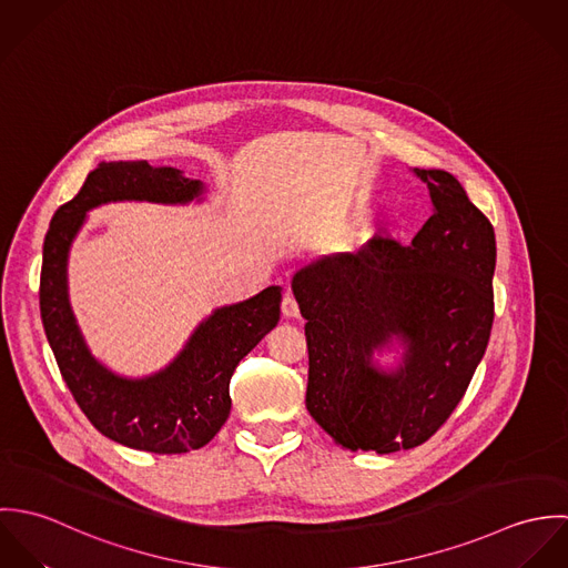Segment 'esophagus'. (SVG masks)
<instances>
[{"mask_svg": "<svg viewBox=\"0 0 568 568\" xmlns=\"http://www.w3.org/2000/svg\"><path fill=\"white\" fill-rule=\"evenodd\" d=\"M282 315L284 317H288V320H295V317H300V306H297V300L288 293V295H284V300H282Z\"/></svg>", "mask_w": 568, "mask_h": 568, "instance_id": "esophagus-1", "label": "esophagus"}]
</instances>
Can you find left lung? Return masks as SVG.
<instances>
[{
  "label": "left lung",
  "instance_id": "8db88e82",
  "mask_svg": "<svg viewBox=\"0 0 568 568\" xmlns=\"http://www.w3.org/2000/svg\"><path fill=\"white\" fill-rule=\"evenodd\" d=\"M415 174L435 212L410 244L378 234L293 277L306 320V408L349 450L387 455L435 435L464 398L491 332L494 227L450 172ZM394 335L406 341V365L387 375L371 356Z\"/></svg>",
  "mask_w": 568,
  "mask_h": 568
}]
</instances>
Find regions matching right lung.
<instances>
[{"label":"right lung","instance_id":"1","mask_svg":"<svg viewBox=\"0 0 568 568\" xmlns=\"http://www.w3.org/2000/svg\"><path fill=\"white\" fill-rule=\"evenodd\" d=\"M201 181L146 162L100 163L81 192L61 205L43 243L39 304L45 336L74 400L109 439L146 453L174 455L203 448L230 417V381L244 356L280 322L282 293L219 308L196 327L185 349L160 374L126 381L104 369L87 349L68 302V251L84 214L109 201L187 203Z\"/></svg>","mask_w":568,"mask_h":568}]
</instances>
